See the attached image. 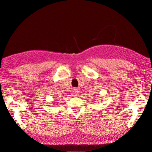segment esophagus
Instances as JSON below:
<instances>
[{
  "mask_svg": "<svg viewBox=\"0 0 152 152\" xmlns=\"http://www.w3.org/2000/svg\"><path fill=\"white\" fill-rule=\"evenodd\" d=\"M79 94V91H78L77 89H74V91H73V96H77Z\"/></svg>",
  "mask_w": 152,
  "mask_h": 152,
  "instance_id": "1",
  "label": "esophagus"
}]
</instances>
